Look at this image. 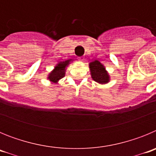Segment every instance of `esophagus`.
I'll return each mask as SVG.
<instances>
[{
	"label": "esophagus",
	"instance_id": "1",
	"mask_svg": "<svg viewBox=\"0 0 156 156\" xmlns=\"http://www.w3.org/2000/svg\"><path fill=\"white\" fill-rule=\"evenodd\" d=\"M79 61H80V62H83V58L80 57V58H79Z\"/></svg>",
	"mask_w": 156,
	"mask_h": 156
}]
</instances>
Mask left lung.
<instances>
[{
    "label": "left lung",
    "instance_id": "8db88e82",
    "mask_svg": "<svg viewBox=\"0 0 156 156\" xmlns=\"http://www.w3.org/2000/svg\"><path fill=\"white\" fill-rule=\"evenodd\" d=\"M91 78L100 84H105L110 81V76L103 64L98 60L89 63Z\"/></svg>",
    "mask_w": 156,
    "mask_h": 156
}]
</instances>
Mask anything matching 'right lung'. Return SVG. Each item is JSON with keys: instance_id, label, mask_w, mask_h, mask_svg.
Returning <instances> with one entry per match:
<instances>
[{"instance_id": "right-lung-1", "label": "right lung", "mask_w": 156, "mask_h": 156, "mask_svg": "<svg viewBox=\"0 0 156 156\" xmlns=\"http://www.w3.org/2000/svg\"><path fill=\"white\" fill-rule=\"evenodd\" d=\"M70 62H73V60L68 59L58 63L55 66L54 69L48 74V80H49V81H51L52 83H58V82L66 75V69L70 64Z\"/></svg>"}]
</instances>
